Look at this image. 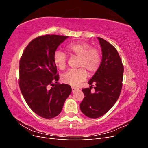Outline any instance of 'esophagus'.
Listing matches in <instances>:
<instances>
[{
    "mask_svg": "<svg viewBox=\"0 0 148 148\" xmlns=\"http://www.w3.org/2000/svg\"><path fill=\"white\" fill-rule=\"evenodd\" d=\"M77 88H76L75 87H71V91H72V92H75V91H77Z\"/></svg>",
    "mask_w": 148,
    "mask_h": 148,
    "instance_id": "esophagus-1",
    "label": "esophagus"
}]
</instances>
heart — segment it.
<instances>
[{
    "instance_id": "heart-1",
    "label": "heart",
    "mask_w": 148,
    "mask_h": 148,
    "mask_svg": "<svg viewBox=\"0 0 148 148\" xmlns=\"http://www.w3.org/2000/svg\"><path fill=\"white\" fill-rule=\"evenodd\" d=\"M67 52L71 56L78 57L77 70H71L65 73L62 80L66 84L73 86H78L87 78V72L95 73L99 68L101 63L100 51L96 47H91L89 43L76 42L69 44L66 47ZM53 63L58 69L63 70L66 66L67 57L64 52L56 51L53 56Z\"/></svg>"
}]
</instances>
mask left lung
Masks as SVG:
<instances>
[{
    "label": "left lung",
    "instance_id": "1",
    "mask_svg": "<svg viewBox=\"0 0 148 148\" xmlns=\"http://www.w3.org/2000/svg\"><path fill=\"white\" fill-rule=\"evenodd\" d=\"M97 39L102 49V61L88 82L90 88L82 89L84 97L80 104L83 114L91 119L104 115L115 104L122 90L123 74V65L116 49L106 40ZM92 83L96 84L94 93L90 92Z\"/></svg>",
    "mask_w": 148,
    "mask_h": 148
}]
</instances>
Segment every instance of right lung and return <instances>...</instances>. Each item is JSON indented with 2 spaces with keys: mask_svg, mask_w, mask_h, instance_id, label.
Returning <instances> with one entry per match:
<instances>
[{
  "mask_svg": "<svg viewBox=\"0 0 148 148\" xmlns=\"http://www.w3.org/2000/svg\"><path fill=\"white\" fill-rule=\"evenodd\" d=\"M68 38L46 34L35 38L26 46L20 60L22 95L31 109L42 118L59 115L71 92L70 85L57 83L59 76L53 60L57 48Z\"/></svg>",
  "mask_w": 148,
  "mask_h": 148,
  "instance_id": "1",
  "label": "right lung"
}]
</instances>
